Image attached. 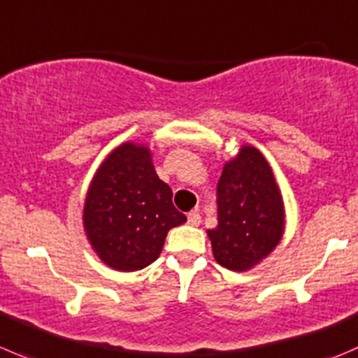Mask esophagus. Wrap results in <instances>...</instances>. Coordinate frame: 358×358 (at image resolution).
<instances>
[{"mask_svg":"<svg viewBox=\"0 0 358 358\" xmlns=\"http://www.w3.org/2000/svg\"><path fill=\"white\" fill-rule=\"evenodd\" d=\"M187 222H189L190 225H194V227H197V225L201 224V215H199V211H197V210L190 211V213L187 215Z\"/></svg>","mask_w":358,"mask_h":358,"instance_id":"34e87169","label":"esophagus"}]
</instances>
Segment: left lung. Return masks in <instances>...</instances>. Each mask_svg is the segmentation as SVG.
<instances>
[{"label": "left lung", "mask_w": 358, "mask_h": 358, "mask_svg": "<svg viewBox=\"0 0 358 358\" xmlns=\"http://www.w3.org/2000/svg\"><path fill=\"white\" fill-rule=\"evenodd\" d=\"M218 225L208 231L213 257L231 271H248L283 236L285 210L275 175L255 147L225 162L217 185Z\"/></svg>", "instance_id": "8db88e82"}]
</instances>
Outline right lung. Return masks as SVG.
I'll return each mask as SVG.
<instances>
[{
    "label": "right lung",
    "instance_id": "right-lung-1",
    "mask_svg": "<svg viewBox=\"0 0 358 358\" xmlns=\"http://www.w3.org/2000/svg\"><path fill=\"white\" fill-rule=\"evenodd\" d=\"M152 164L148 147L122 143L92 178L83 206V229L99 259L117 271L150 266L169 229L187 220Z\"/></svg>",
    "mask_w": 358,
    "mask_h": 358
}]
</instances>
